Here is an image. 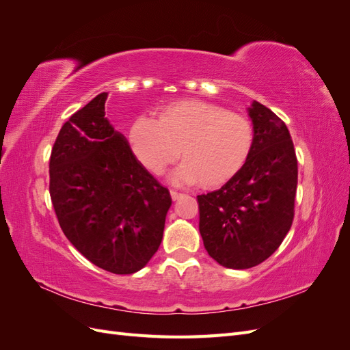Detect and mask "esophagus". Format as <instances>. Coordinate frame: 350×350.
<instances>
[{"instance_id":"obj_1","label":"esophagus","mask_w":350,"mask_h":350,"mask_svg":"<svg viewBox=\"0 0 350 350\" xmlns=\"http://www.w3.org/2000/svg\"><path fill=\"white\" fill-rule=\"evenodd\" d=\"M184 194H181V193H178V191H174V189H172V191H171V197H172V200L175 201V200H178V198H181Z\"/></svg>"}]
</instances>
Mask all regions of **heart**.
Listing matches in <instances>:
<instances>
[{"instance_id": "obj_1", "label": "heart", "mask_w": 350, "mask_h": 350, "mask_svg": "<svg viewBox=\"0 0 350 350\" xmlns=\"http://www.w3.org/2000/svg\"><path fill=\"white\" fill-rule=\"evenodd\" d=\"M131 149L142 166L162 176L181 150L183 165L172 175L176 184L224 185L245 166L254 147V126L241 113L213 103L181 100L157 113L156 121L135 120Z\"/></svg>"}]
</instances>
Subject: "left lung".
<instances>
[{
    "instance_id": "obj_1",
    "label": "left lung",
    "mask_w": 350,
    "mask_h": 350,
    "mask_svg": "<svg viewBox=\"0 0 350 350\" xmlns=\"http://www.w3.org/2000/svg\"><path fill=\"white\" fill-rule=\"evenodd\" d=\"M248 115L254 126L248 162L220 189L197 196L206 251L237 270L257 266L279 248L292 226L298 184L288 126L256 100Z\"/></svg>"
}]
</instances>
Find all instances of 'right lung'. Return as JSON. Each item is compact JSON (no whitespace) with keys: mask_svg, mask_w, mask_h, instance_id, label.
I'll return each instance as SVG.
<instances>
[{"mask_svg":"<svg viewBox=\"0 0 350 350\" xmlns=\"http://www.w3.org/2000/svg\"><path fill=\"white\" fill-rule=\"evenodd\" d=\"M108 93L62 125L49 161V194L67 239L94 266L115 274L142 270L162 242L172 204L105 118Z\"/></svg>","mask_w":350,"mask_h":350,"instance_id":"1","label":"right lung"}]
</instances>
